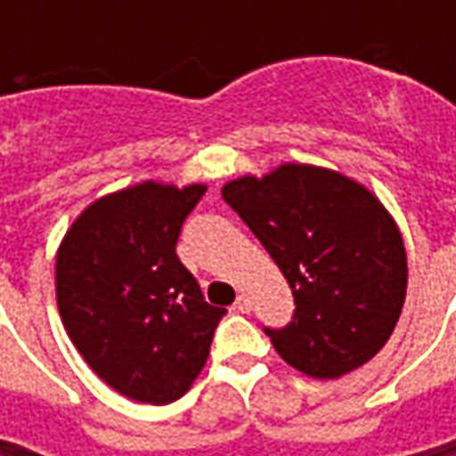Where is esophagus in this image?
<instances>
[{"mask_svg":"<svg viewBox=\"0 0 456 456\" xmlns=\"http://www.w3.org/2000/svg\"><path fill=\"white\" fill-rule=\"evenodd\" d=\"M233 306H236L240 314H246V312H251V299H248L246 294H240V297H238V299H236V305H233Z\"/></svg>","mask_w":456,"mask_h":456,"instance_id":"esophagus-1","label":"esophagus"}]
</instances>
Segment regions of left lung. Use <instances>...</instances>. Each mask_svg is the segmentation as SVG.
Wrapping results in <instances>:
<instances>
[{"label": "left lung", "mask_w": 456, "mask_h": 456, "mask_svg": "<svg viewBox=\"0 0 456 456\" xmlns=\"http://www.w3.org/2000/svg\"><path fill=\"white\" fill-rule=\"evenodd\" d=\"M220 195L294 294L291 322L264 327L276 353L312 378H340L373 358L401 317L409 281L403 238L383 202L314 165L246 175Z\"/></svg>", "instance_id": "obj_1"}]
</instances>
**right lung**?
I'll use <instances>...</instances> for the list:
<instances>
[{
  "label": "right lung",
  "mask_w": 456,
  "mask_h": 456,
  "mask_svg": "<svg viewBox=\"0 0 456 456\" xmlns=\"http://www.w3.org/2000/svg\"><path fill=\"white\" fill-rule=\"evenodd\" d=\"M205 184H134L91 202L62 238L55 294L68 338L106 386L165 406L190 391L223 306L175 254Z\"/></svg>",
  "instance_id": "right-lung-1"
}]
</instances>
